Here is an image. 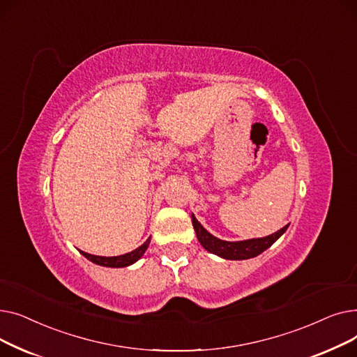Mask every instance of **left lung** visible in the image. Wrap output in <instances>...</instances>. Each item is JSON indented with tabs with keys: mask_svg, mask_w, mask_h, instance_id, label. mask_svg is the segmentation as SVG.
Here are the masks:
<instances>
[{
	"mask_svg": "<svg viewBox=\"0 0 357 357\" xmlns=\"http://www.w3.org/2000/svg\"><path fill=\"white\" fill-rule=\"evenodd\" d=\"M192 226L197 233L198 241L201 243V246L205 250L229 260H245V259H252L259 256L261 252L269 249L288 229V226H285L280 230H278L276 233L266 237H260V238L227 241V240H221L213 236L210 231L205 230L194 214H192Z\"/></svg>",
	"mask_w": 357,
	"mask_h": 357,
	"instance_id": "1",
	"label": "left lung"
}]
</instances>
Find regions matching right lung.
Segmentation results:
<instances>
[{"instance_id":"right-lung-1","label":"right lung","mask_w":357,"mask_h":357,"mask_svg":"<svg viewBox=\"0 0 357 357\" xmlns=\"http://www.w3.org/2000/svg\"><path fill=\"white\" fill-rule=\"evenodd\" d=\"M150 245V237L143 243L140 248H137L136 250L126 253V255H120V256H112V257H105V256H96V255H89L85 252H81L88 260H91L92 264L100 265V266H105V268H126L136 264V261L144 255V252L147 250Z\"/></svg>"}]
</instances>
